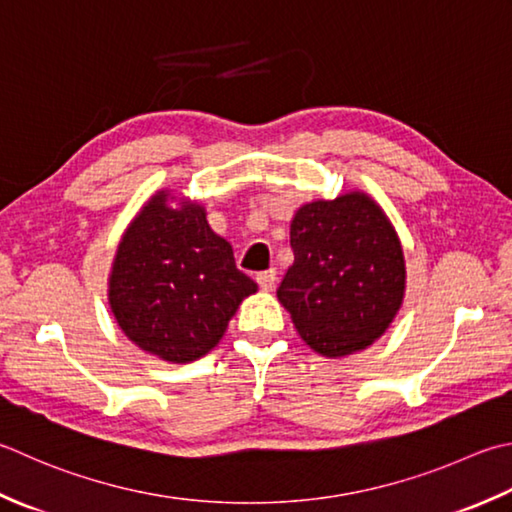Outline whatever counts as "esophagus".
I'll use <instances>...</instances> for the list:
<instances>
[{"label":"esophagus","mask_w":512,"mask_h":512,"mask_svg":"<svg viewBox=\"0 0 512 512\" xmlns=\"http://www.w3.org/2000/svg\"><path fill=\"white\" fill-rule=\"evenodd\" d=\"M257 284L262 290H273L277 284V270L275 268H268L264 273L257 275Z\"/></svg>","instance_id":"esophagus-1"}]
</instances>
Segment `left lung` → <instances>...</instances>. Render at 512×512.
Wrapping results in <instances>:
<instances>
[{
  "label": "left lung",
  "mask_w": 512,
  "mask_h": 512,
  "mask_svg": "<svg viewBox=\"0 0 512 512\" xmlns=\"http://www.w3.org/2000/svg\"><path fill=\"white\" fill-rule=\"evenodd\" d=\"M295 262L277 297L304 342L326 357L370 346L404 297V253L373 199L348 193L302 206L290 224Z\"/></svg>",
  "instance_id": "left-lung-1"
}]
</instances>
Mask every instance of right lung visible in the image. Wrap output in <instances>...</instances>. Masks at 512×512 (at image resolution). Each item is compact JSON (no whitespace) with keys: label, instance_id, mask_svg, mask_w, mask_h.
<instances>
[{"label":"right lung","instance_id":"right-lung-1","mask_svg":"<svg viewBox=\"0 0 512 512\" xmlns=\"http://www.w3.org/2000/svg\"><path fill=\"white\" fill-rule=\"evenodd\" d=\"M159 193L128 226L110 275V308L130 342L166 362L204 357L257 284L210 230L202 206Z\"/></svg>","mask_w":512,"mask_h":512}]
</instances>
